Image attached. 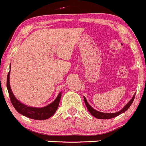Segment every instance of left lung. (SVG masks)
<instances>
[{"mask_svg": "<svg viewBox=\"0 0 146 146\" xmlns=\"http://www.w3.org/2000/svg\"><path fill=\"white\" fill-rule=\"evenodd\" d=\"M135 94H136V93H135ZM135 94L133 95V97H132V98L130 100V102H129L121 110L114 113H101V112L98 111V110H95L94 108H92V107L88 104V102H87V100H86V98H85V97H84V100L85 104H86L87 109L88 110V111L90 112V113L91 114L93 117H96V118L98 119H107L114 118V117L118 116V115H121V113H124L125 111H126V110L129 108V107L131 106L132 102H133L134 99H135Z\"/></svg>", "mask_w": 146, "mask_h": 146, "instance_id": "left-lung-1", "label": "left lung"}]
</instances>
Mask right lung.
Listing matches in <instances>:
<instances>
[{
	"label": "right lung",
	"mask_w": 146,
	"mask_h": 146,
	"mask_svg": "<svg viewBox=\"0 0 146 146\" xmlns=\"http://www.w3.org/2000/svg\"><path fill=\"white\" fill-rule=\"evenodd\" d=\"M9 74L10 71L8 73L7 78V88L11 104L14 106L15 109L17 110L18 113L24 115L25 117L36 120L46 119L50 118L54 115V113H56L57 109H58V106H59L62 92H60L59 93V95H58L56 100L48 106L42 107V108L28 106L23 104L21 102L18 101L13 94L9 84Z\"/></svg>",
	"instance_id": "1"
}]
</instances>
